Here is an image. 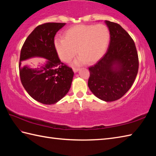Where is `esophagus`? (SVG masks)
I'll return each instance as SVG.
<instances>
[{
  "instance_id": "esophagus-1",
  "label": "esophagus",
  "mask_w": 156,
  "mask_h": 156,
  "mask_svg": "<svg viewBox=\"0 0 156 156\" xmlns=\"http://www.w3.org/2000/svg\"><path fill=\"white\" fill-rule=\"evenodd\" d=\"M73 71H74V73L78 72L79 71V68H73Z\"/></svg>"
}]
</instances>
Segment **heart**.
Listing matches in <instances>:
<instances>
[{"instance_id":"b5f03b06","label":"heart","mask_w":156,"mask_h":156,"mask_svg":"<svg viewBox=\"0 0 156 156\" xmlns=\"http://www.w3.org/2000/svg\"><path fill=\"white\" fill-rule=\"evenodd\" d=\"M109 41L110 32L106 25H78L66 30L64 38L56 37L54 45L62 61H70L77 53L79 56L74 64L81 65L99 60L107 51Z\"/></svg>"}]
</instances>
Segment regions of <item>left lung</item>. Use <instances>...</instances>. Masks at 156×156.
Here are the masks:
<instances>
[{
  "label": "left lung",
  "instance_id": "8db88e82",
  "mask_svg": "<svg viewBox=\"0 0 156 156\" xmlns=\"http://www.w3.org/2000/svg\"><path fill=\"white\" fill-rule=\"evenodd\" d=\"M110 32L107 53L89 68L88 86L96 97L112 102L121 98L133 85L136 78L139 59L135 43L120 25L105 21Z\"/></svg>",
  "mask_w": 156,
  "mask_h": 156
}]
</instances>
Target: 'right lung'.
I'll use <instances>...</instances> for the list:
<instances>
[{"mask_svg":"<svg viewBox=\"0 0 156 156\" xmlns=\"http://www.w3.org/2000/svg\"><path fill=\"white\" fill-rule=\"evenodd\" d=\"M66 23H47L37 26L21 48L19 74L21 83L31 97L44 105H53L65 97L71 87L74 72L59 59L54 37ZM47 59L40 68L31 69L22 62L32 57Z\"/></svg>","mask_w":156,"mask_h":156,"instance_id":"right-lung-1","label":"right lung"}]
</instances>
